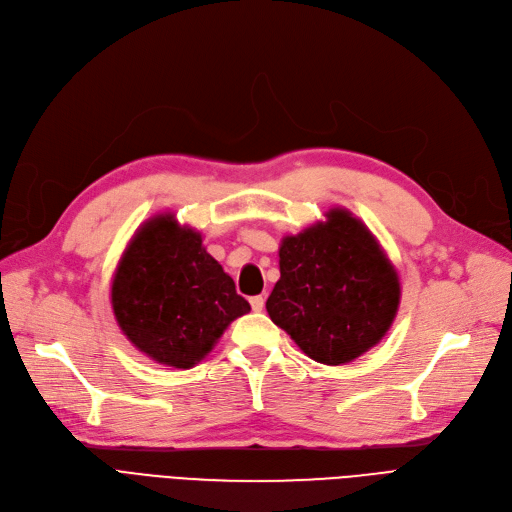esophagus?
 I'll return each mask as SVG.
<instances>
[{"mask_svg": "<svg viewBox=\"0 0 512 512\" xmlns=\"http://www.w3.org/2000/svg\"><path fill=\"white\" fill-rule=\"evenodd\" d=\"M250 304H252L254 312H260L264 308V298L262 296H254V298H250Z\"/></svg>", "mask_w": 512, "mask_h": 512, "instance_id": "obj_1", "label": "esophagus"}]
</instances>
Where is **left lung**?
<instances>
[{
  "label": "left lung",
  "mask_w": 512,
  "mask_h": 512,
  "mask_svg": "<svg viewBox=\"0 0 512 512\" xmlns=\"http://www.w3.org/2000/svg\"><path fill=\"white\" fill-rule=\"evenodd\" d=\"M279 248L271 321L316 362L346 364L377 346L400 306V279L375 235L346 208Z\"/></svg>",
  "instance_id": "left-lung-1"
}]
</instances>
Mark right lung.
<instances>
[{
    "label": "right lung",
    "mask_w": 512,
    "mask_h": 512,
    "mask_svg": "<svg viewBox=\"0 0 512 512\" xmlns=\"http://www.w3.org/2000/svg\"><path fill=\"white\" fill-rule=\"evenodd\" d=\"M112 310L139 352L166 367L191 369L250 304L196 229L158 214L133 235L116 266Z\"/></svg>",
    "instance_id": "add662e5"
}]
</instances>
